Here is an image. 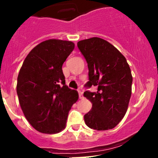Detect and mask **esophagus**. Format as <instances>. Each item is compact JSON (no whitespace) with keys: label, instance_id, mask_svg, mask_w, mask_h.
Wrapping results in <instances>:
<instances>
[{"label":"esophagus","instance_id":"1","mask_svg":"<svg viewBox=\"0 0 158 158\" xmlns=\"http://www.w3.org/2000/svg\"><path fill=\"white\" fill-rule=\"evenodd\" d=\"M78 92H79V98H83V95H82V92L81 90H78Z\"/></svg>","mask_w":158,"mask_h":158}]
</instances>
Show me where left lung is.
<instances>
[{
	"mask_svg": "<svg viewBox=\"0 0 158 158\" xmlns=\"http://www.w3.org/2000/svg\"><path fill=\"white\" fill-rule=\"evenodd\" d=\"M77 46L88 63L89 81L85 86L98 88L96 92H84L92 104L84 115L85 124L97 131L114 128L126 114L131 95L128 63L117 48L102 38L80 40Z\"/></svg>",
	"mask_w": 158,
	"mask_h": 158,
	"instance_id": "obj_1",
	"label": "left lung"
}]
</instances>
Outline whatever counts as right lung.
Returning <instances> with one entry per match:
<instances>
[{
  "label": "right lung",
  "mask_w": 158,
  "mask_h": 158,
  "mask_svg": "<svg viewBox=\"0 0 158 158\" xmlns=\"http://www.w3.org/2000/svg\"><path fill=\"white\" fill-rule=\"evenodd\" d=\"M74 47L71 41H43L28 53L19 72L20 107L28 122L41 133H59L66 128L69 110L79 98L77 91L66 85L62 69Z\"/></svg>",
  "instance_id": "1"
}]
</instances>
